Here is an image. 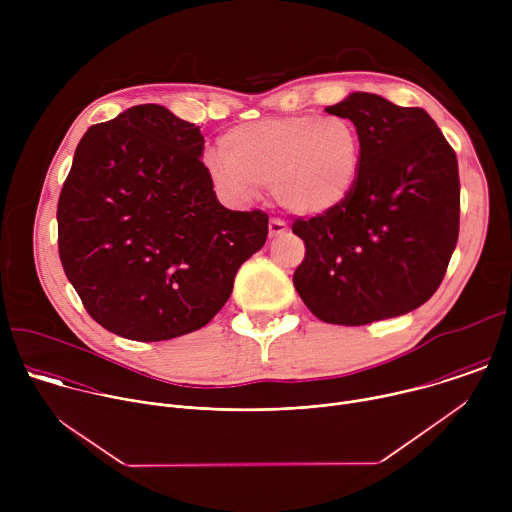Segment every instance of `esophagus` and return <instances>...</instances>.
Listing matches in <instances>:
<instances>
[{
  "instance_id": "obj_1",
  "label": "esophagus",
  "mask_w": 512,
  "mask_h": 512,
  "mask_svg": "<svg viewBox=\"0 0 512 512\" xmlns=\"http://www.w3.org/2000/svg\"><path fill=\"white\" fill-rule=\"evenodd\" d=\"M285 233H287V225L283 221H279V218H271V221H269V239L281 237Z\"/></svg>"
}]
</instances>
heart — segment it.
<instances>
[{"label":"heart","instance_id":"1","mask_svg":"<svg viewBox=\"0 0 512 512\" xmlns=\"http://www.w3.org/2000/svg\"><path fill=\"white\" fill-rule=\"evenodd\" d=\"M221 154L223 160L208 162L216 188L243 196L271 186L285 210L320 216L352 194L362 143L344 117L289 115L233 127L221 139Z\"/></svg>","mask_w":512,"mask_h":512}]
</instances>
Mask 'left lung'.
<instances>
[{"label": "left lung", "instance_id": "8db88e82", "mask_svg": "<svg viewBox=\"0 0 512 512\" xmlns=\"http://www.w3.org/2000/svg\"><path fill=\"white\" fill-rule=\"evenodd\" d=\"M360 135L358 182L348 200L296 218L306 257L294 285L328 324L403 316L440 287L460 231V176L452 145L419 107L350 93L326 107Z\"/></svg>", "mask_w": 512, "mask_h": 512}]
</instances>
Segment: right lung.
<instances>
[{
    "label": "right lung",
    "instance_id": "add662e5",
    "mask_svg": "<svg viewBox=\"0 0 512 512\" xmlns=\"http://www.w3.org/2000/svg\"><path fill=\"white\" fill-rule=\"evenodd\" d=\"M200 127L137 105L89 127L58 198V253L85 310L141 342L206 326L267 239L261 210L218 202Z\"/></svg>",
    "mask_w": 512,
    "mask_h": 512
}]
</instances>
